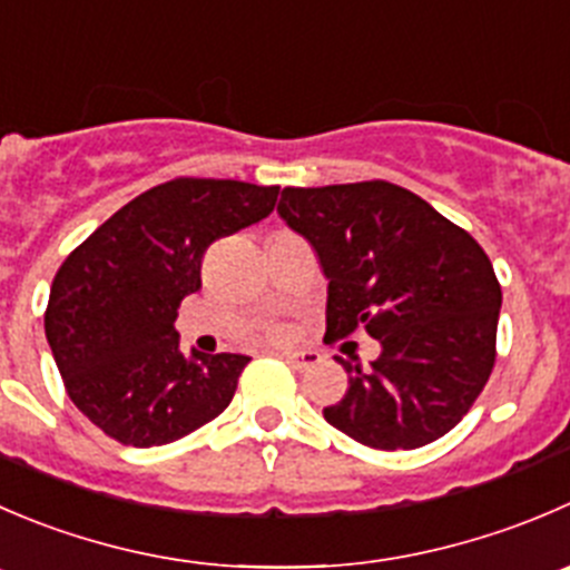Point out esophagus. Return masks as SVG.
Here are the masks:
<instances>
[{"label": "esophagus", "instance_id": "esophagus-1", "mask_svg": "<svg viewBox=\"0 0 570 570\" xmlns=\"http://www.w3.org/2000/svg\"><path fill=\"white\" fill-rule=\"evenodd\" d=\"M281 358H286V362H289L295 370H308V367H314V364L320 362V353H314V351H284V353H281Z\"/></svg>", "mask_w": 570, "mask_h": 570}]
</instances>
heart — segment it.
Segmentation results:
<instances>
[{"label":"heart","mask_w":570,"mask_h":570,"mask_svg":"<svg viewBox=\"0 0 570 570\" xmlns=\"http://www.w3.org/2000/svg\"><path fill=\"white\" fill-rule=\"evenodd\" d=\"M267 334H269V336H273V340H281V336H284V331H281V328H269V331H267Z\"/></svg>","instance_id":"heart-1"}]
</instances>
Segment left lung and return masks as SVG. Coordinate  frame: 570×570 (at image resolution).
Listing matches in <instances>:
<instances>
[{"label": "left lung", "mask_w": 570, "mask_h": 570, "mask_svg": "<svg viewBox=\"0 0 570 570\" xmlns=\"http://www.w3.org/2000/svg\"><path fill=\"white\" fill-rule=\"evenodd\" d=\"M278 214L312 242L328 278L325 342L356 328L381 342L370 370L336 356L347 392L325 420L379 451L449 434L495 364L501 284L482 245L386 180L286 186Z\"/></svg>", "instance_id": "left-lung-1"}]
</instances>
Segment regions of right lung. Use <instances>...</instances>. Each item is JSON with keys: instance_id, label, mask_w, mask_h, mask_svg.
I'll list each match as a JSON object with an SVG mask.
<instances>
[{"instance_id": "obj_1", "label": "right lung", "mask_w": 570, "mask_h": 570, "mask_svg": "<svg viewBox=\"0 0 570 570\" xmlns=\"http://www.w3.org/2000/svg\"><path fill=\"white\" fill-rule=\"evenodd\" d=\"M278 186L175 178L138 195L66 256L43 331L71 403L121 445L150 449L228 409L250 358L180 353V301L208 247L267 217Z\"/></svg>"}]
</instances>
